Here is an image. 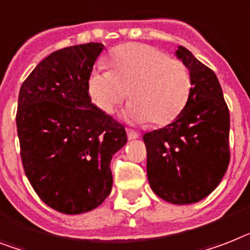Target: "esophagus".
<instances>
[{"label": "esophagus", "mask_w": 250, "mask_h": 250, "mask_svg": "<svg viewBox=\"0 0 250 250\" xmlns=\"http://www.w3.org/2000/svg\"><path fill=\"white\" fill-rule=\"evenodd\" d=\"M125 131H127V137H128L129 140H135L139 137V133H137V132L132 131V129H129V128H127Z\"/></svg>", "instance_id": "1"}]
</instances>
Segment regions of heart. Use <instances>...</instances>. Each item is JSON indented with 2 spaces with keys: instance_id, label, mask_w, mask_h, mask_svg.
<instances>
[{
  "instance_id": "b5f03b06",
  "label": "heart",
  "mask_w": 250,
  "mask_h": 250,
  "mask_svg": "<svg viewBox=\"0 0 250 250\" xmlns=\"http://www.w3.org/2000/svg\"><path fill=\"white\" fill-rule=\"evenodd\" d=\"M106 62L109 72L93 70L87 79L91 100L104 114H113L127 93V117L153 127L171 125L188 106L191 73L163 50L129 42L113 48Z\"/></svg>"
}]
</instances>
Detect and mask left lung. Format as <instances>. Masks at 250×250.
I'll list each match as a JSON object with an SVG mask.
<instances>
[{
    "instance_id": "1",
    "label": "left lung",
    "mask_w": 250,
    "mask_h": 250,
    "mask_svg": "<svg viewBox=\"0 0 250 250\" xmlns=\"http://www.w3.org/2000/svg\"><path fill=\"white\" fill-rule=\"evenodd\" d=\"M178 59L192 78L191 97L181 115L144 135L150 188L172 204H191L220 185L230 163V113L218 78L180 46Z\"/></svg>"
}]
</instances>
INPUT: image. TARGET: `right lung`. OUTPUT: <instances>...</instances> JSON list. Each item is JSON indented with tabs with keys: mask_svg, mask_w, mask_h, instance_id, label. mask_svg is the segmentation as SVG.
<instances>
[{
	"mask_svg": "<svg viewBox=\"0 0 250 250\" xmlns=\"http://www.w3.org/2000/svg\"><path fill=\"white\" fill-rule=\"evenodd\" d=\"M103 43L50 54L20 87L16 128L24 172L44 204L65 214L95 209L111 191L110 160L125 127L91 103L87 79Z\"/></svg>",
	"mask_w": 250,
	"mask_h": 250,
	"instance_id": "add662e5",
	"label": "right lung"
}]
</instances>
